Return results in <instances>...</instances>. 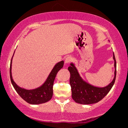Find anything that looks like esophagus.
<instances>
[{
  "instance_id": "obj_1",
  "label": "esophagus",
  "mask_w": 128,
  "mask_h": 128,
  "mask_svg": "<svg viewBox=\"0 0 128 128\" xmlns=\"http://www.w3.org/2000/svg\"><path fill=\"white\" fill-rule=\"evenodd\" d=\"M72 60V58L71 56H67L65 58V59H64V64H69V63L70 62H71Z\"/></svg>"
}]
</instances>
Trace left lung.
Returning a JSON list of instances; mask_svg holds the SVG:
<instances>
[{"label":"left lung","mask_w":128,"mask_h":128,"mask_svg":"<svg viewBox=\"0 0 128 128\" xmlns=\"http://www.w3.org/2000/svg\"><path fill=\"white\" fill-rule=\"evenodd\" d=\"M113 59L114 61V76L111 83L105 87L95 86L86 82L80 76L75 64L70 63L68 70L70 74V84L72 89V97L75 102L85 105L94 104L101 100L109 92L116 78V64L114 52Z\"/></svg>","instance_id":"8db88e82"}]
</instances>
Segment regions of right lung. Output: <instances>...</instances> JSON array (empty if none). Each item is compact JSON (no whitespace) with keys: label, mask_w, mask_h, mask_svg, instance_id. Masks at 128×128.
<instances>
[{"label":"right lung","mask_w":128,"mask_h":128,"mask_svg":"<svg viewBox=\"0 0 128 128\" xmlns=\"http://www.w3.org/2000/svg\"><path fill=\"white\" fill-rule=\"evenodd\" d=\"M14 54L12 56L11 62H10V76L12 85L18 95L26 102L31 104L36 105L43 104L50 101L53 96V84L55 77L56 76L57 73L64 66V61L62 60L55 64L51 72L49 74L46 80L41 86L34 89L28 90V89H25L18 86L13 79L12 66V59H13Z\"/></svg>","instance_id":"obj_1"}]
</instances>
